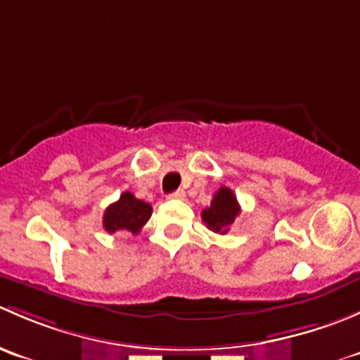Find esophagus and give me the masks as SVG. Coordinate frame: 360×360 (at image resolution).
I'll use <instances>...</instances> for the list:
<instances>
[{
    "mask_svg": "<svg viewBox=\"0 0 360 360\" xmlns=\"http://www.w3.org/2000/svg\"><path fill=\"white\" fill-rule=\"evenodd\" d=\"M184 197H186V193H184L183 190H177V191H174V193L169 195L170 200H184Z\"/></svg>",
    "mask_w": 360,
    "mask_h": 360,
    "instance_id": "obj_1",
    "label": "esophagus"
}]
</instances>
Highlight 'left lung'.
<instances>
[{
    "label": "left lung",
    "mask_w": 360,
    "mask_h": 360,
    "mask_svg": "<svg viewBox=\"0 0 360 360\" xmlns=\"http://www.w3.org/2000/svg\"><path fill=\"white\" fill-rule=\"evenodd\" d=\"M238 214H240V205L235 193L230 188L221 186L214 195L210 205L202 210V221L214 233L224 235L228 233Z\"/></svg>",
    "instance_id": "obj_1"
}]
</instances>
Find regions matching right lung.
Segmentation results:
<instances>
[{"label":"right lung","instance_id":"obj_1","mask_svg":"<svg viewBox=\"0 0 360 360\" xmlns=\"http://www.w3.org/2000/svg\"><path fill=\"white\" fill-rule=\"evenodd\" d=\"M151 212H153V209H151L150 203L136 198L130 191H125L118 202L111 203L106 209L103 217V226L108 233L125 231V233L137 235L141 228L148 223Z\"/></svg>","mask_w":360,"mask_h":360}]
</instances>
